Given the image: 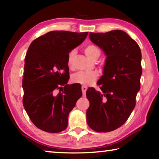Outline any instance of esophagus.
I'll return each mask as SVG.
<instances>
[{
    "label": "esophagus",
    "instance_id": "esophagus-1",
    "mask_svg": "<svg viewBox=\"0 0 159 159\" xmlns=\"http://www.w3.org/2000/svg\"><path fill=\"white\" fill-rule=\"evenodd\" d=\"M81 90H82V93H83V95H85V93H86V90H87V87L86 86L83 85L81 87Z\"/></svg>",
    "mask_w": 159,
    "mask_h": 159
}]
</instances>
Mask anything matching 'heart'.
Returning <instances> with one entry per match:
<instances>
[{
  "label": "heart",
  "instance_id": "obj_1",
  "mask_svg": "<svg viewBox=\"0 0 159 159\" xmlns=\"http://www.w3.org/2000/svg\"><path fill=\"white\" fill-rule=\"evenodd\" d=\"M84 52L85 55L93 60H97L100 55V50L99 49L98 47L93 44L88 45L87 46H85L84 48ZM75 53H76V52H75L74 50L70 51L69 53L68 58H67V64H68L69 66H71ZM98 78V74L95 71H79L72 75L71 80L74 83H80V84L84 85H88L95 82Z\"/></svg>",
  "mask_w": 159,
  "mask_h": 159
}]
</instances>
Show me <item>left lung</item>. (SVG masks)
<instances>
[{
  "label": "left lung",
  "mask_w": 159,
  "mask_h": 159,
  "mask_svg": "<svg viewBox=\"0 0 159 159\" xmlns=\"http://www.w3.org/2000/svg\"><path fill=\"white\" fill-rule=\"evenodd\" d=\"M93 43L107 56L103 75L98 81L100 92L88 88L90 102L86 112L90 128L107 133L125 123L135 107L140 89L142 54L138 44L125 31L90 33Z\"/></svg>",
  "instance_id": "8db88e82"
}]
</instances>
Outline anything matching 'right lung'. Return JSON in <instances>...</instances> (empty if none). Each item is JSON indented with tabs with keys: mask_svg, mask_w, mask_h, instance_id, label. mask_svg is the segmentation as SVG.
Masks as SVG:
<instances>
[{
	"mask_svg": "<svg viewBox=\"0 0 159 159\" xmlns=\"http://www.w3.org/2000/svg\"><path fill=\"white\" fill-rule=\"evenodd\" d=\"M88 34L50 31L29 48L22 80L23 105L32 123L42 130L55 133L65 130L69 113L82 96L79 84H67V58Z\"/></svg>",
	"mask_w": 159,
	"mask_h": 159,
	"instance_id": "obj_1",
	"label": "right lung"
}]
</instances>
